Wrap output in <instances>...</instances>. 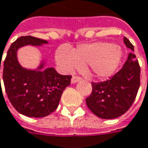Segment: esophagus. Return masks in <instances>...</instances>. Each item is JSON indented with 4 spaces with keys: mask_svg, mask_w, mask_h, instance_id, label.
I'll list each match as a JSON object with an SVG mask.
<instances>
[{
    "mask_svg": "<svg viewBox=\"0 0 148 148\" xmlns=\"http://www.w3.org/2000/svg\"><path fill=\"white\" fill-rule=\"evenodd\" d=\"M81 80V77H79V76H73L72 79H71V83L72 84H75L77 83L78 81Z\"/></svg>",
    "mask_w": 148,
    "mask_h": 148,
    "instance_id": "esophagus-1",
    "label": "esophagus"
}]
</instances>
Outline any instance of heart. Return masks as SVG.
Returning <instances> with one entry per match:
<instances>
[{"label": "heart", "instance_id": "heart-1", "mask_svg": "<svg viewBox=\"0 0 148 148\" xmlns=\"http://www.w3.org/2000/svg\"><path fill=\"white\" fill-rule=\"evenodd\" d=\"M122 58V52L118 46L108 42L83 44L72 51L59 48L56 52L57 62L68 70L87 65L93 75L106 78L114 74Z\"/></svg>", "mask_w": 148, "mask_h": 148}]
</instances>
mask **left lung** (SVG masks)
Returning a JSON list of instances; mask_svg holds the SVG:
<instances>
[{
  "mask_svg": "<svg viewBox=\"0 0 148 148\" xmlns=\"http://www.w3.org/2000/svg\"><path fill=\"white\" fill-rule=\"evenodd\" d=\"M124 43L134 51L133 45L126 37ZM140 73L138 60L134 53H130L122 69L110 79L91 83V95L85 100L88 108L102 119H114L126 113L139 90Z\"/></svg>",
  "mask_w": 148,
  "mask_h": 148,
  "instance_id": "obj_1",
  "label": "left lung"
}]
</instances>
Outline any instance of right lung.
I'll use <instances>...</instances> for the list:
<instances>
[{
	"label": "right lung",
	"instance_id": "right-lung-1",
	"mask_svg": "<svg viewBox=\"0 0 148 148\" xmlns=\"http://www.w3.org/2000/svg\"><path fill=\"white\" fill-rule=\"evenodd\" d=\"M48 42L32 36L20 37L8 49L3 64V82L7 97L14 108L28 117H44L53 112L72 78L71 75L59 74L53 68L41 71L44 63L37 70L26 69L20 65L16 58L18 48Z\"/></svg>",
	"mask_w": 148,
	"mask_h": 148
}]
</instances>
